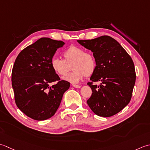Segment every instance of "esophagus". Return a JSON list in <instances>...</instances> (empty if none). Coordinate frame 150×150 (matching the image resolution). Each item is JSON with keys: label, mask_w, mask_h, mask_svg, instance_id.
Listing matches in <instances>:
<instances>
[{"label": "esophagus", "mask_w": 150, "mask_h": 150, "mask_svg": "<svg viewBox=\"0 0 150 150\" xmlns=\"http://www.w3.org/2000/svg\"><path fill=\"white\" fill-rule=\"evenodd\" d=\"M72 86L74 87V88H79L81 87L80 85H72Z\"/></svg>", "instance_id": "obj_1"}]
</instances>
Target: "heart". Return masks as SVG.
Instances as JSON below:
<instances>
[{
	"label": "heart",
	"instance_id": "heart-1",
	"mask_svg": "<svg viewBox=\"0 0 150 150\" xmlns=\"http://www.w3.org/2000/svg\"><path fill=\"white\" fill-rule=\"evenodd\" d=\"M64 59L54 57L50 62L52 69L61 76H65L71 69L73 72L63 78L65 81L77 83L85 76H90L96 67V59L91 52H85L80 47L71 46L63 52Z\"/></svg>",
	"mask_w": 150,
	"mask_h": 150
}]
</instances>
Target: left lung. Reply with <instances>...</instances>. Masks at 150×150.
Returning a JSON list of instances; mask_svg holds the SVG:
<instances>
[{"instance_id": "obj_1", "label": "left lung", "mask_w": 150, "mask_h": 150, "mask_svg": "<svg viewBox=\"0 0 150 150\" xmlns=\"http://www.w3.org/2000/svg\"><path fill=\"white\" fill-rule=\"evenodd\" d=\"M91 50L96 67L90 79L101 81L99 86L87 83L92 95L87 101L94 114L109 117L122 111L129 103L136 80L132 59L120 43L108 35L89 40H78Z\"/></svg>"}]
</instances>
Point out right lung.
Returning a JSON list of instances; mask_svg holds the SVG:
<instances>
[{"label": "right lung", "instance_id": "1", "mask_svg": "<svg viewBox=\"0 0 150 150\" xmlns=\"http://www.w3.org/2000/svg\"><path fill=\"white\" fill-rule=\"evenodd\" d=\"M62 41L41 38L24 48L17 57L12 70L11 81L16 105L26 116L45 120L56 113L70 83L60 78L50 66ZM57 83L52 86L50 83Z\"/></svg>", "mask_w": 150, "mask_h": 150}]
</instances>
